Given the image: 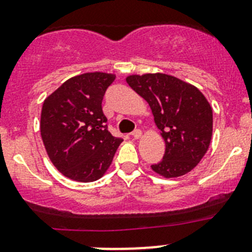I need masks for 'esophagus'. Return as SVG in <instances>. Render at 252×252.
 Returning <instances> with one entry per match:
<instances>
[{
	"instance_id": "1",
	"label": "esophagus",
	"mask_w": 252,
	"mask_h": 252,
	"mask_svg": "<svg viewBox=\"0 0 252 252\" xmlns=\"http://www.w3.org/2000/svg\"><path fill=\"white\" fill-rule=\"evenodd\" d=\"M131 136H132V138H135V140H138V138L142 136V132H141V130H135L131 133Z\"/></svg>"
}]
</instances>
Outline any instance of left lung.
Wrapping results in <instances>:
<instances>
[{
    "mask_svg": "<svg viewBox=\"0 0 252 252\" xmlns=\"http://www.w3.org/2000/svg\"><path fill=\"white\" fill-rule=\"evenodd\" d=\"M126 81L148 102L166 142L163 159L151 168L166 178L190 172L207 153L213 135V111L204 95L162 73L130 75Z\"/></svg>",
    "mask_w": 252,
    "mask_h": 252,
    "instance_id": "obj_1",
    "label": "left lung"
}]
</instances>
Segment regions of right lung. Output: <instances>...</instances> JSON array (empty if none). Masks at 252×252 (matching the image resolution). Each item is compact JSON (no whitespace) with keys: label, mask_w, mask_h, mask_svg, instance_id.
Returning a JSON list of instances; mask_svg holds the SVG:
<instances>
[{"label":"right lung","mask_w":252,"mask_h":252,"mask_svg":"<svg viewBox=\"0 0 252 252\" xmlns=\"http://www.w3.org/2000/svg\"><path fill=\"white\" fill-rule=\"evenodd\" d=\"M114 74L85 73L62 84L43 102L40 136L56 168L76 182H94L110 167L122 138L107 130L101 102Z\"/></svg>","instance_id":"right-lung-1"}]
</instances>
